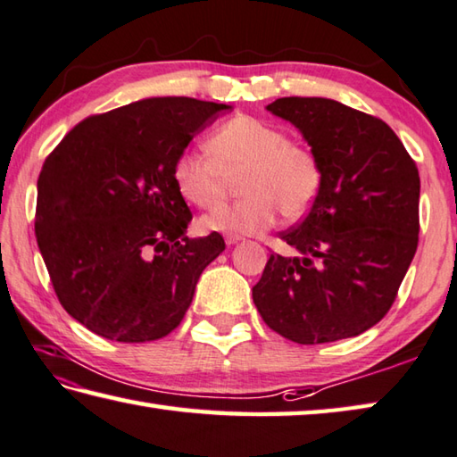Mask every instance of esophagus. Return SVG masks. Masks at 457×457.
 <instances>
[{"mask_svg":"<svg viewBox=\"0 0 457 457\" xmlns=\"http://www.w3.org/2000/svg\"><path fill=\"white\" fill-rule=\"evenodd\" d=\"M237 242H242V237H239V236L226 234V244H228V245H234V244H237Z\"/></svg>","mask_w":457,"mask_h":457,"instance_id":"1","label":"esophagus"}]
</instances>
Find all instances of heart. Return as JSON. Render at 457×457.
I'll return each mask as SVG.
<instances>
[{
	"instance_id": "b5f03b06",
	"label": "heart",
	"mask_w": 457,
	"mask_h": 457,
	"mask_svg": "<svg viewBox=\"0 0 457 457\" xmlns=\"http://www.w3.org/2000/svg\"><path fill=\"white\" fill-rule=\"evenodd\" d=\"M207 149H184L173 163V181L186 202L202 210L218 205L228 176L244 171L242 202L207 213L204 226L231 236H255L276 226L279 210L297 220L321 187V168L312 149L289 142L284 129L237 115L213 131Z\"/></svg>"
}]
</instances>
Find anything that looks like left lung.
<instances>
[{
    "mask_svg": "<svg viewBox=\"0 0 457 457\" xmlns=\"http://www.w3.org/2000/svg\"><path fill=\"white\" fill-rule=\"evenodd\" d=\"M321 168L302 223L281 231L295 257L271 253L253 303L295 344L360 336L384 318L418 250L420 173L394 129L328 97H279Z\"/></svg>",
    "mask_w": 457,
    "mask_h": 457,
    "instance_id": "left-lung-1",
    "label": "left lung"
}]
</instances>
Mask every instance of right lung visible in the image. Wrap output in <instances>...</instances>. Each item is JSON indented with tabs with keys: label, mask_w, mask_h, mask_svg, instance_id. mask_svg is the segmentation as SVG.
I'll return each instance as SVG.
<instances>
[{
	"label": "right lung",
	"mask_w": 457,
	"mask_h": 457,
	"mask_svg": "<svg viewBox=\"0 0 457 457\" xmlns=\"http://www.w3.org/2000/svg\"><path fill=\"white\" fill-rule=\"evenodd\" d=\"M231 105L147 97L78 123L41 168L36 237L57 300L105 339L154 342L179 326L226 244L186 236L173 163Z\"/></svg>",
	"instance_id": "right-lung-1"
}]
</instances>
